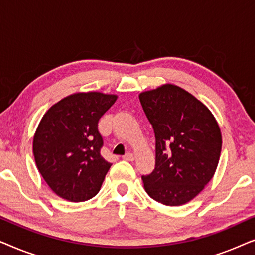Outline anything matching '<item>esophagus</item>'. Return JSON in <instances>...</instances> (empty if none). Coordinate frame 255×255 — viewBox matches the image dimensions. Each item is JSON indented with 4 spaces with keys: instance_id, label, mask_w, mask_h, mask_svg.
I'll return each mask as SVG.
<instances>
[{
    "instance_id": "1",
    "label": "esophagus",
    "mask_w": 255,
    "mask_h": 255,
    "mask_svg": "<svg viewBox=\"0 0 255 255\" xmlns=\"http://www.w3.org/2000/svg\"><path fill=\"white\" fill-rule=\"evenodd\" d=\"M123 159L124 160H127V161H133V154H132V153H127V154H125L124 156H123Z\"/></svg>"
}]
</instances>
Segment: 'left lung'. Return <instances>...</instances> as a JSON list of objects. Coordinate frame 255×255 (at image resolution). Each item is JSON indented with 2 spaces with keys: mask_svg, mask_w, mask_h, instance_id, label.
Masks as SVG:
<instances>
[{
  "mask_svg": "<svg viewBox=\"0 0 255 255\" xmlns=\"http://www.w3.org/2000/svg\"><path fill=\"white\" fill-rule=\"evenodd\" d=\"M155 135V168L141 176L149 196L165 205H182L203 190L217 168L222 134L201 101L174 85L139 95Z\"/></svg>",
  "mask_w": 255,
  "mask_h": 255,
  "instance_id": "1",
  "label": "left lung"
}]
</instances>
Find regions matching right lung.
Returning a JSON list of instances; mask_svg holds the SVG:
<instances>
[{"mask_svg": "<svg viewBox=\"0 0 255 255\" xmlns=\"http://www.w3.org/2000/svg\"><path fill=\"white\" fill-rule=\"evenodd\" d=\"M116 95L89 92L69 95L46 111L33 137L37 168L58 196L83 202L101 189L111 163L101 155L100 118Z\"/></svg>", "mask_w": 255, "mask_h": 255, "instance_id": "right-lung-1", "label": "right lung"}]
</instances>
